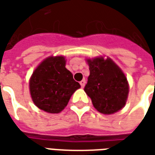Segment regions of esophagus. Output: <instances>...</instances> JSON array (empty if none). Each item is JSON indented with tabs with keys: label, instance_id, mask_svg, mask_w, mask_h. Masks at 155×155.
<instances>
[{
	"label": "esophagus",
	"instance_id": "esophagus-1",
	"mask_svg": "<svg viewBox=\"0 0 155 155\" xmlns=\"http://www.w3.org/2000/svg\"><path fill=\"white\" fill-rule=\"evenodd\" d=\"M80 84H81V87H82V88H84V86H85V80H82V81L80 82Z\"/></svg>",
	"mask_w": 155,
	"mask_h": 155
}]
</instances>
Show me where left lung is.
Returning <instances> with one entry per match:
<instances>
[{
  "label": "left lung",
  "mask_w": 155,
  "mask_h": 155,
  "mask_svg": "<svg viewBox=\"0 0 155 155\" xmlns=\"http://www.w3.org/2000/svg\"><path fill=\"white\" fill-rule=\"evenodd\" d=\"M90 75L85 91L93 106L103 114H111L125 106L128 83L125 74L111 59L101 58L87 60Z\"/></svg>",
  "instance_id": "8db88e82"
}]
</instances>
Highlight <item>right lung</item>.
<instances>
[{
	"instance_id": "obj_1",
	"label": "right lung",
	"mask_w": 155,
	"mask_h": 155,
	"mask_svg": "<svg viewBox=\"0 0 155 155\" xmlns=\"http://www.w3.org/2000/svg\"><path fill=\"white\" fill-rule=\"evenodd\" d=\"M29 87L38 107L49 113H59L81 85L65 68L64 58L58 56L49 57L40 64L30 79Z\"/></svg>"
}]
</instances>
